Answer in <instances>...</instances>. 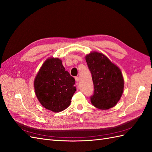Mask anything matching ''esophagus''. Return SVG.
I'll use <instances>...</instances> for the list:
<instances>
[{
    "label": "esophagus",
    "instance_id": "esophagus-1",
    "mask_svg": "<svg viewBox=\"0 0 152 152\" xmlns=\"http://www.w3.org/2000/svg\"><path fill=\"white\" fill-rule=\"evenodd\" d=\"M75 81L77 83H79V78L78 77H75Z\"/></svg>",
    "mask_w": 152,
    "mask_h": 152
}]
</instances>
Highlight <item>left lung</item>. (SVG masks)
Instances as JSON below:
<instances>
[{"label": "left lung", "mask_w": 152, "mask_h": 152, "mask_svg": "<svg viewBox=\"0 0 152 152\" xmlns=\"http://www.w3.org/2000/svg\"><path fill=\"white\" fill-rule=\"evenodd\" d=\"M86 61L91 73L94 95L91 104L96 108L108 110L119 102L124 90V79L119 67L104 54L94 51L86 56Z\"/></svg>", "instance_id": "1"}]
</instances>
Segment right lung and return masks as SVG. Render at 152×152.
Segmentation results:
<instances>
[{
    "mask_svg": "<svg viewBox=\"0 0 152 152\" xmlns=\"http://www.w3.org/2000/svg\"><path fill=\"white\" fill-rule=\"evenodd\" d=\"M75 80L66 71L58 58L44 62L34 80L35 95L44 108L54 112L67 108L76 91Z\"/></svg>",
    "mask_w": 152,
    "mask_h": 152,
    "instance_id": "right-lung-1",
    "label": "right lung"
}]
</instances>
